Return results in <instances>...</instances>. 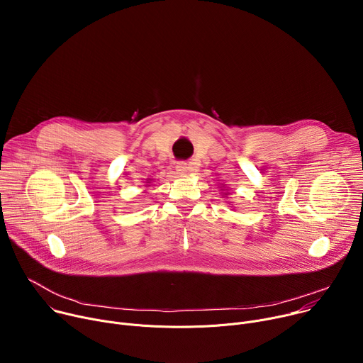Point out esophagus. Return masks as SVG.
<instances>
[{
  "label": "esophagus",
  "instance_id": "1",
  "mask_svg": "<svg viewBox=\"0 0 363 363\" xmlns=\"http://www.w3.org/2000/svg\"><path fill=\"white\" fill-rule=\"evenodd\" d=\"M177 172H178L179 175H188V174H189V165L185 164V162H179V164L177 165Z\"/></svg>",
  "mask_w": 363,
  "mask_h": 363
}]
</instances>
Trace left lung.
<instances>
[{"mask_svg": "<svg viewBox=\"0 0 363 363\" xmlns=\"http://www.w3.org/2000/svg\"><path fill=\"white\" fill-rule=\"evenodd\" d=\"M224 195H228V192H224Z\"/></svg>", "mask_w": 363, "mask_h": 363, "instance_id": "8db88e82", "label": "left lung"}]
</instances>
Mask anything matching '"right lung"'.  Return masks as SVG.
<instances>
[{"label": "right lung", "mask_w": 363, "mask_h": 363, "mask_svg": "<svg viewBox=\"0 0 363 363\" xmlns=\"http://www.w3.org/2000/svg\"><path fill=\"white\" fill-rule=\"evenodd\" d=\"M149 182H150V179H147V182H146V186H147V184H149Z\"/></svg>", "instance_id": "right-lung-1"}]
</instances>
